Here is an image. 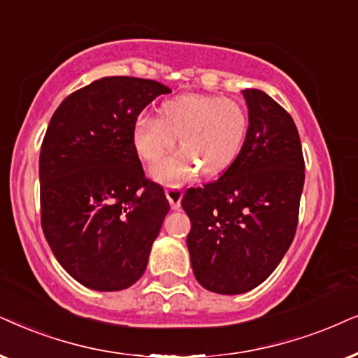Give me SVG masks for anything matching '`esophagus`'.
<instances>
[{
    "instance_id": "1",
    "label": "esophagus",
    "mask_w": 358,
    "mask_h": 358,
    "mask_svg": "<svg viewBox=\"0 0 358 358\" xmlns=\"http://www.w3.org/2000/svg\"><path fill=\"white\" fill-rule=\"evenodd\" d=\"M165 194L166 198H169L171 210H178L180 203H182V198H183V189L178 187H170L165 189Z\"/></svg>"
}]
</instances>
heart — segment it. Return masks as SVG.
Segmentation results:
<instances>
[{"mask_svg":"<svg viewBox=\"0 0 358 358\" xmlns=\"http://www.w3.org/2000/svg\"><path fill=\"white\" fill-rule=\"evenodd\" d=\"M248 112L229 97L185 94L158 107V119L140 117L134 124L132 143L137 155L155 164L178 140L180 150L152 169V176L165 185H182L198 171L218 176L241 153L248 134Z\"/></svg>","mask_w":358,"mask_h":358,"instance_id":"obj_1","label":"heart"}]
</instances>
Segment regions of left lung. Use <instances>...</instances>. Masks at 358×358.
I'll return each mask as SVG.
<instances>
[{"instance_id": "1", "label": "left lung", "mask_w": 358, "mask_h": 358, "mask_svg": "<svg viewBox=\"0 0 358 358\" xmlns=\"http://www.w3.org/2000/svg\"><path fill=\"white\" fill-rule=\"evenodd\" d=\"M246 140L216 182L189 188L187 246L208 291L243 294L264 282L291 246L304 188V157L292 117L259 89L241 90Z\"/></svg>"}]
</instances>
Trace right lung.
Masks as SVG:
<instances>
[{
	"label": "right lung",
	"mask_w": 358,
	"mask_h": 358,
	"mask_svg": "<svg viewBox=\"0 0 358 358\" xmlns=\"http://www.w3.org/2000/svg\"><path fill=\"white\" fill-rule=\"evenodd\" d=\"M170 92L150 79L102 78L66 97L48 125L41 224L59 264L94 291H122L142 278L170 210L132 143L140 112Z\"/></svg>",
	"instance_id": "right-lung-1"
}]
</instances>
